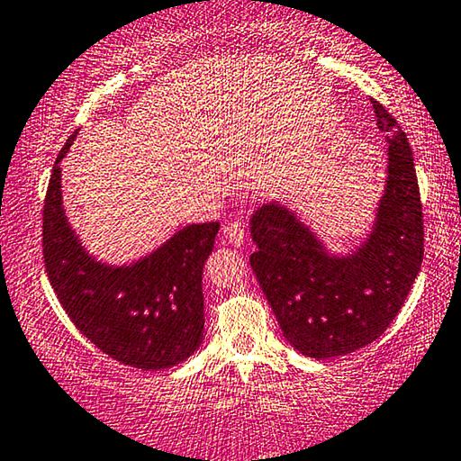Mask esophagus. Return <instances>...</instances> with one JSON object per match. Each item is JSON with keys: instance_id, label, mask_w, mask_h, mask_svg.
Listing matches in <instances>:
<instances>
[{"instance_id": "obj_1", "label": "esophagus", "mask_w": 461, "mask_h": 461, "mask_svg": "<svg viewBox=\"0 0 461 461\" xmlns=\"http://www.w3.org/2000/svg\"><path fill=\"white\" fill-rule=\"evenodd\" d=\"M222 237H224V240H226V243H229V245L240 247V245H243V240H245V229H243V224H240V222H229V224L224 226Z\"/></svg>"}]
</instances>
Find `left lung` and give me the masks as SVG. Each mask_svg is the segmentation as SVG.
Here are the masks:
<instances>
[{
    "mask_svg": "<svg viewBox=\"0 0 461 461\" xmlns=\"http://www.w3.org/2000/svg\"><path fill=\"white\" fill-rule=\"evenodd\" d=\"M371 103L389 144L387 181L371 235L357 251L330 255L282 203H266L251 218L253 272L282 334L311 358L342 357L377 339L420 272L424 222L412 150L384 104Z\"/></svg>",
    "mask_w": 461,
    "mask_h": 461,
    "instance_id": "left-lung-1",
    "label": "left lung"
}]
</instances>
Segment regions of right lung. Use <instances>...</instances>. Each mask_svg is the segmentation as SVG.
Segmentation results:
<instances>
[{
  "label": "right lung",
  "mask_w": 461,
  "mask_h": 461,
  "mask_svg": "<svg viewBox=\"0 0 461 461\" xmlns=\"http://www.w3.org/2000/svg\"><path fill=\"white\" fill-rule=\"evenodd\" d=\"M61 148L42 208V258L69 320L98 350L144 371L189 358L203 338V261L221 222L189 224L146 258L107 266L86 253L61 206Z\"/></svg>",
  "instance_id": "obj_1"
}]
</instances>
